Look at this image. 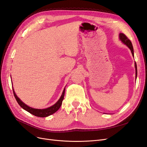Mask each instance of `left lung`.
<instances>
[{
	"instance_id": "obj_1",
	"label": "left lung",
	"mask_w": 147,
	"mask_h": 147,
	"mask_svg": "<svg viewBox=\"0 0 147 147\" xmlns=\"http://www.w3.org/2000/svg\"><path fill=\"white\" fill-rule=\"evenodd\" d=\"M119 40L121 41L122 43H123L124 45H126L130 49L132 55L133 56V57L134 56V49H133V47H132V44L131 43V42L130 41V40L125 35L122 33H120L119 34ZM135 69H136V78H137V64L135 62Z\"/></svg>"
}]
</instances>
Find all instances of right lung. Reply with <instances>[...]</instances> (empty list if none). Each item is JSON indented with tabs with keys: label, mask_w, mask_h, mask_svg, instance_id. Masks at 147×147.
Instances as JSON below:
<instances>
[{
	"label": "right lung",
	"mask_w": 147,
	"mask_h": 147,
	"mask_svg": "<svg viewBox=\"0 0 147 147\" xmlns=\"http://www.w3.org/2000/svg\"><path fill=\"white\" fill-rule=\"evenodd\" d=\"M65 87L64 89L63 92L62 93V95L60 97V98L54 105L50 107H48L47 109H34L32 107H30L24 104L23 101H21V100L19 98V97L16 96V93L14 91V89H13V91L17 102L21 106V108H23L24 110H26L29 113L32 114L33 115H35V116L36 117H47L50 116V115L53 113H55L60 108V107L62 105V102H63V100L64 99V94H65Z\"/></svg>",
	"instance_id": "obj_1"
}]
</instances>
